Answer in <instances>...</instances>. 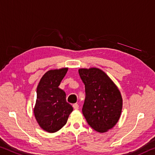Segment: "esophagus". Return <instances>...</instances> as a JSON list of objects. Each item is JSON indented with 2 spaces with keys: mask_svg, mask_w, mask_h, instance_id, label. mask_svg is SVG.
<instances>
[{
  "mask_svg": "<svg viewBox=\"0 0 155 155\" xmlns=\"http://www.w3.org/2000/svg\"><path fill=\"white\" fill-rule=\"evenodd\" d=\"M72 106H73V108L74 109V110H78V105L77 104H73Z\"/></svg>",
  "mask_w": 155,
  "mask_h": 155,
  "instance_id": "obj_1",
  "label": "esophagus"
}]
</instances>
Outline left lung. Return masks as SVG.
Here are the masks:
<instances>
[{"label": "left lung", "instance_id": "1", "mask_svg": "<svg viewBox=\"0 0 155 155\" xmlns=\"http://www.w3.org/2000/svg\"><path fill=\"white\" fill-rule=\"evenodd\" d=\"M85 99L82 112L90 126L101 133L112 129L121 117L123 99L119 88L104 71L81 68Z\"/></svg>", "mask_w": 155, "mask_h": 155}]
</instances>
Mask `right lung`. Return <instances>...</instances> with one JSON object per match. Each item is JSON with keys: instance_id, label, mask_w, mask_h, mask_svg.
<instances>
[{"instance_id": "right-lung-1", "label": "right lung", "mask_w": 155, "mask_h": 155, "mask_svg": "<svg viewBox=\"0 0 155 155\" xmlns=\"http://www.w3.org/2000/svg\"><path fill=\"white\" fill-rule=\"evenodd\" d=\"M68 68L51 70L41 78L36 90L34 114L44 130L53 133L59 130L68 121L73 107L66 101V94L59 86Z\"/></svg>"}]
</instances>
